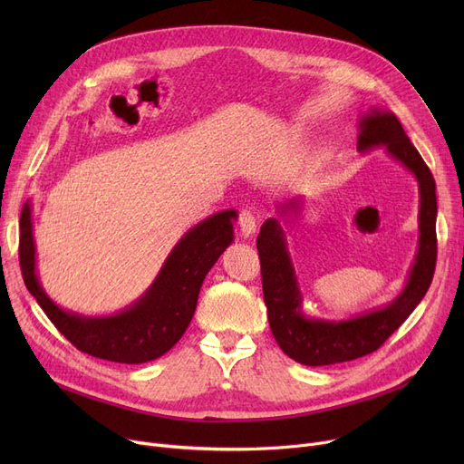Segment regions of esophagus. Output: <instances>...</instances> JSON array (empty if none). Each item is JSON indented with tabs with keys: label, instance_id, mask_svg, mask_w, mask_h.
Here are the masks:
<instances>
[{
	"label": "esophagus",
	"instance_id": "obj_1",
	"mask_svg": "<svg viewBox=\"0 0 464 464\" xmlns=\"http://www.w3.org/2000/svg\"><path fill=\"white\" fill-rule=\"evenodd\" d=\"M238 227H240V235L248 238L256 233L257 229V222H256V216L250 210H242L238 216Z\"/></svg>",
	"mask_w": 464,
	"mask_h": 464
}]
</instances>
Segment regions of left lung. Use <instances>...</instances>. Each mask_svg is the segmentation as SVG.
<instances>
[{
  "label": "left lung",
  "instance_id": "1",
  "mask_svg": "<svg viewBox=\"0 0 464 464\" xmlns=\"http://www.w3.org/2000/svg\"><path fill=\"white\" fill-rule=\"evenodd\" d=\"M361 154L385 149L387 156L406 167L420 189L418 252L401 294L383 306L346 320H325L303 310V294L291 261L285 227L301 210V195L278 201L276 216L265 219L257 235L263 297L269 325L282 352L306 367H324L376 352L413 312L432 282L436 265V184L429 167L404 133L399 118L372 107L357 121Z\"/></svg>",
  "mask_w": 464,
  "mask_h": 464
}]
</instances>
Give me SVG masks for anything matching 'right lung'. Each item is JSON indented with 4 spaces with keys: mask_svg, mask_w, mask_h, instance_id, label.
Segmentation results:
<instances>
[{
    "mask_svg": "<svg viewBox=\"0 0 464 464\" xmlns=\"http://www.w3.org/2000/svg\"><path fill=\"white\" fill-rule=\"evenodd\" d=\"M237 210H222L188 229L163 261L144 294L109 315H84L46 295L37 275L32 201L20 212V266L24 284L56 329L81 352L126 364L149 362L173 348L186 333L205 276L235 240Z\"/></svg>",
    "mask_w": 464,
    "mask_h": 464,
    "instance_id": "add662e5",
    "label": "right lung"
}]
</instances>
